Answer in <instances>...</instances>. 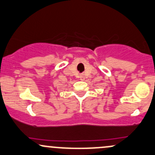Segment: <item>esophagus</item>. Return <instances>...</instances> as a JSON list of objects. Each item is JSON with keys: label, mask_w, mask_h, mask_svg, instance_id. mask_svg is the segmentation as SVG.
Masks as SVG:
<instances>
[{"label": "esophagus", "mask_w": 155, "mask_h": 155, "mask_svg": "<svg viewBox=\"0 0 155 155\" xmlns=\"http://www.w3.org/2000/svg\"><path fill=\"white\" fill-rule=\"evenodd\" d=\"M80 79H81V80H84V76H83V75L80 76Z\"/></svg>", "instance_id": "1"}]
</instances>
